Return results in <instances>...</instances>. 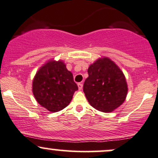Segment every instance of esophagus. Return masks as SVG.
<instances>
[{
	"label": "esophagus",
	"instance_id": "obj_1",
	"mask_svg": "<svg viewBox=\"0 0 158 158\" xmlns=\"http://www.w3.org/2000/svg\"><path fill=\"white\" fill-rule=\"evenodd\" d=\"M82 86H83V85L82 84V83H78V88H79V91H81V90L82 89Z\"/></svg>",
	"mask_w": 158,
	"mask_h": 158
}]
</instances>
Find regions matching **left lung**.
Listing matches in <instances>:
<instances>
[{
    "label": "left lung",
    "mask_w": 158,
    "mask_h": 158,
    "mask_svg": "<svg viewBox=\"0 0 158 158\" xmlns=\"http://www.w3.org/2000/svg\"><path fill=\"white\" fill-rule=\"evenodd\" d=\"M83 91L88 102L100 112H110L125 100L127 85L124 73L107 58L98 59L89 67Z\"/></svg>",
    "instance_id": "obj_1"
}]
</instances>
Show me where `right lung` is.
Returning <instances> with one entry per match:
<instances>
[{"label": "right lung", "mask_w": 158, "mask_h": 158, "mask_svg": "<svg viewBox=\"0 0 158 158\" xmlns=\"http://www.w3.org/2000/svg\"><path fill=\"white\" fill-rule=\"evenodd\" d=\"M77 90L72 73L60 60H51L43 66L33 81L36 100L50 112H58L67 106Z\"/></svg>", "instance_id": "add662e5"}]
</instances>
